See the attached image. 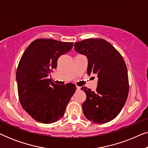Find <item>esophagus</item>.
Masks as SVG:
<instances>
[{
  "label": "esophagus",
  "mask_w": 148,
  "mask_h": 148,
  "mask_svg": "<svg viewBox=\"0 0 148 148\" xmlns=\"http://www.w3.org/2000/svg\"><path fill=\"white\" fill-rule=\"evenodd\" d=\"M76 88H77V90H80L81 87H79V86H77Z\"/></svg>",
  "instance_id": "esophagus-1"
}]
</instances>
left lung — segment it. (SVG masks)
I'll return each mask as SVG.
<instances>
[{
  "mask_svg": "<svg viewBox=\"0 0 148 148\" xmlns=\"http://www.w3.org/2000/svg\"><path fill=\"white\" fill-rule=\"evenodd\" d=\"M75 50L88 58V74L98 75V86L94 92L82 90L86 100L82 108L85 116L95 123L112 121L119 114L129 94L127 69L121 54L106 40L92 38L75 42Z\"/></svg>",
  "mask_w": 148,
  "mask_h": 148,
  "instance_id": "8db88e82",
  "label": "left lung"
}]
</instances>
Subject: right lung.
Here are the masks:
<instances>
[{
  "instance_id": "right-lung-1",
  "label": "right lung",
  "mask_w": 148,
  "mask_h": 148,
  "mask_svg": "<svg viewBox=\"0 0 148 148\" xmlns=\"http://www.w3.org/2000/svg\"><path fill=\"white\" fill-rule=\"evenodd\" d=\"M73 44L38 39L28 46L20 59L16 73L20 103L38 122L50 124L63 116L75 92L76 86L71 83L58 85L47 78L57 66L58 58L70 51Z\"/></svg>"
}]
</instances>
